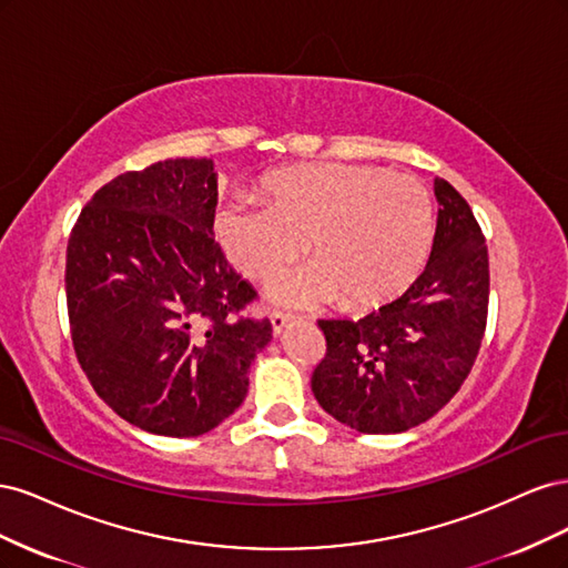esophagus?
Here are the masks:
<instances>
[{
	"instance_id": "34e87169",
	"label": "esophagus",
	"mask_w": 568,
	"mask_h": 568,
	"mask_svg": "<svg viewBox=\"0 0 568 568\" xmlns=\"http://www.w3.org/2000/svg\"><path fill=\"white\" fill-rule=\"evenodd\" d=\"M270 322H272V332H274V336H277V334H282V329L286 326L288 315H286V313H282V311H272V313H270Z\"/></svg>"
}]
</instances>
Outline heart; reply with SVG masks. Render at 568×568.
I'll use <instances>...</instances> for the list:
<instances>
[{
    "label": "heart",
    "instance_id": "heart-1",
    "mask_svg": "<svg viewBox=\"0 0 568 568\" xmlns=\"http://www.w3.org/2000/svg\"><path fill=\"white\" fill-rule=\"evenodd\" d=\"M265 201L232 196L215 234L232 265L267 282L311 248L317 261L274 284L291 305L343 296L353 307L390 301L415 282L434 239V201L422 180L384 168L320 163L263 182Z\"/></svg>",
    "mask_w": 568,
    "mask_h": 568
}]
</instances>
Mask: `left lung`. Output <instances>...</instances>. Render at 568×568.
Returning <instances> with one entry per match:
<instances>
[{"label":"left lung","instance_id":"8db88e82","mask_svg":"<svg viewBox=\"0 0 568 568\" xmlns=\"http://www.w3.org/2000/svg\"><path fill=\"white\" fill-rule=\"evenodd\" d=\"M432 257L400 298L363 320H317L326 353L313 393L359 434H400L432 419L467 379L486 334L488 246L469 203L434 180Z\"/></svg>","mask_w":568,"mask_h":568}]
</instances>
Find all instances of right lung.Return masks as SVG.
Returning <instances> with one entry per match:
<instances>
[{
  "instance_id": "right-lung-1",
  "label": "right lung",
  "mask_w": 568,
  "mask_h": 568,
  "mask_svg": "<svg viewBox=\"0 0 568 568\" xmlns=\"http://www.w3.org/2000/svg\"><path fill=\"white\" fill-rule=\"evenodd\" d=\"M213 161L168 159L106 182L65 251L78 363L115 415L149 434L211 432L244 403L267 317L215 242Z\"/></svg>"
}]
</instances>
